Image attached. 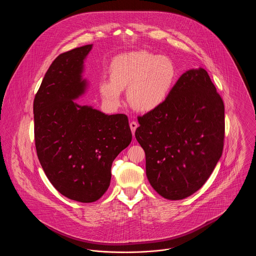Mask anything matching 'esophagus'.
Here are the masks:
<instances>
[{"mask_svg": "<svg viewBox=\"0 0 256 256\" xmlns=\"http://www.w3.org/2000/svg\"><path fill=\"white\" fill-rule=\"evenodd\" d=\"M130 130H132V134H135V130H136V128H137V126H138V124L136 122H132L130 124Z\"/></svg>", "mask_w": 256, "mask_h": 256, "instance_id": "1", "label": "esophagus"}]
</instances>
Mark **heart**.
Wrapping results in <instances>:
<instances>
[{
  "label": "heart",
  "mask_w": 256,
  "mask_h": 256,
  "mask_svg": "<svg viewBox=\"0 0 256 256\" xmlns=\"http://www.w3.org/2000/svg\"><path fill=\"white\" fill-rule=\"evenodd\" d=\"M110 78L102 80L98 90L102 100L111 108L122 102V91L132 108L150 112L161 106L172 90L176 69L168 56L146 50H135L115 56L110 66Z\"/></svg>",
  "instance_id": "b5f03b06"
}]
</instances>
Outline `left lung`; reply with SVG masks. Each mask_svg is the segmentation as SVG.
Wrapping results in <instances>:
<instances>
[{
	"instance_id": "8db88e82",
	"label": "left lung",
	"mask_w": 256,
	"mask_h": 256,
	"mask_svg": "<svg viewBox=\"0 0 256 256\" xmlns=\"http://www.w3.org/2000/svg\"><path fill=\"white\" fill-rule=\"evenodd\" d=\"M138 122L152 187L170 200L196 192L220 158L224 137V102L206 71L187 70L166 102Z\"/></svg>"
}]
</instances>
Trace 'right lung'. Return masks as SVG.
<instances>
[{
	"mask_svg": "<svg viewBox=\"0 0 256 256\" xmlns=\"http://www.w3.org/2000/svg\"><path fill=\"white\" fill-rule=\"evenodd\" d=\"M92 47L58 56L34 102L40 164L60 194L80 202H96L106 192L112 162L132 138L126 115H108L76 102L89 87L84 72Z\"/></svg>",
	"mask_w": 256,
	"mask_h": 256,
	"instance_id": "add662e5",
	"label": "right lung"
}]
</instances>
